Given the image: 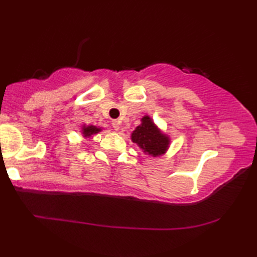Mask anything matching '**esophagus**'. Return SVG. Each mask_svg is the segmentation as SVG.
<instances>
[{"label":"esophagus","instance_id":"obj_1","mask_svg":"<svg viewBox=\"0 0 257 257\" xmlns=\"http://www.w3.org/2000/svg\"><path fill=\"white\" fill-rule=\"evenodd\" d=\"M112 125H113V128H114L115 132H118V130L120 129V121L119 120H113Z\"/></svg>","mask_w":257,"mask_h":257}]
</instances>
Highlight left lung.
Masks as SVG:
<instances>
[{
	"label": "left lung",
	"instance_id": "left-lung-1",
	"mask_svg": "<svg viewBox=\"0 0 257 257\" xmlns=\"http://www.w3.org/2000/svg\"><path fill=\"white\" fill-rule=\"evenodd\" d=\"M132 141L144 151L145 154L154 156H160L168 150L170 141L156 128L153 121L150 116L145 115L142 119V124L134 130L132 134Z\"/></svg>",
	"mask_w": 257,
	"mask_h": 257
}]
</instances>
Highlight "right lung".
Wrapping results in <instances>:
<instances>
[{"instance_id": "add662e5", "label": "right lung", "mask_w": 257, "mask_h": 257, "mask_svg": "<svg viewBox=\"0 0 257 257\" xmlns=\"http://www.w3.org/2000/svg\"><path fill=\"white\" fill-rule=\"evenodd\" d=\"M99 132H101V128L95 127V125H88V127L84 125V127H82V134H84L85 137H89L92 136V135L97 134Z\"/></svg>"}]
</instances>
